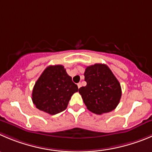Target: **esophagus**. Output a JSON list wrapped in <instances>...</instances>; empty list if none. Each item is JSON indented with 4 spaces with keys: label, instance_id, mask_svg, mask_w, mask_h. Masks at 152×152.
<instances>
[{
    "label": "esophagus",
    "instance_id": "34e87169",
    "mask_svg": "<svg viewBox=\"0 0 152 152\" xmlns=\"http://www.w3.org/2000/svg\"><path fill=\"white\" fill-rule=\"evenodd\" d=\"M80 86H81V83H77V87L80 88Z\"/></svg>",
    "mask_w": 152,
    "mask_h": 152
}]
</instances>
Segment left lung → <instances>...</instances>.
<instances>
[{
	"instance_id": "1",
	"label": "left lung",
	"mask_w": 152,
	"mask_h": 152,
	"mask_svg": "<svg viewBox=\"0 0 152 152\" xmlns=\"http://www.w3.org/2000/svg\"><path fill=\"white\" fill-rule=\"evenodd\" d=\"M86 86L79 89L87 109L95 114L115 109L122 96L120 83L107 65L96 63L87 66L84 72Z\"/></svg>"
}]
</instances>
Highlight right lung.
Instances as JSON below:
<instances>
[{"mask_svg":"<svg viewBox=\"0 0 152 152\" xmlns=\"http://www.w3.org/2000/svg\"><path fill=\"white\" fill-rule=\"evenodd\" d=\"M77 86L62 65L49 66L36 82L32 101L39 110L55 115L66 109Z\"/></svg>","mask_w":152,"mask_h":152,"instance_id":"obj_1","label":"right lung"}]
</instances>
